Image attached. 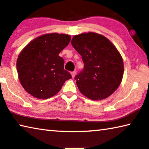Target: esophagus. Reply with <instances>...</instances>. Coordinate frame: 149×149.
<instances>
[{
	"instance_id": "34e87169",
	"label": "esophagus",
	"mask_w": 149,
	"mask_h": 149,
	"mask_svg": "<svg viewBox=\"0 0 149 149\" xmlns=\"http://www.w3.org/2000/svg\"><path fill=\"white\" fill-rule=\"evenodd\" d=\"M71 75H72V77L74 78L75 77V75H76V71L71 72Z\"/></svg>"
}]
</instances>
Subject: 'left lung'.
<instances>
[{"label": "left lung", "instance_id": "left-lung-1", "mask_svg": "<svg viewBox=\"0 0 149 149\" xmlns=\"http://www.w3.org/2000/svg\"><path fill=\"white\" fill-rule=\"evenodd\" d=\"M71 44L84 63L83 69L74 77L79 91L92 100L109 97L123 77L124 65L119 52L108 38L95 33L75 35Z\"/></svg>", "mask_w": 149, "mask_h": 149}]
</instances>
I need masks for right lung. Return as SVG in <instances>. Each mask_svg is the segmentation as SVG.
<instances>
[{
	"label": "right lung",
	"mask_w": 149,
	"mask_h": 149,
	"mask_svg": "<svg viewBox=\"0 0 149 149\" xmlns=\"http://www.w3.org/2000/svg\"><path fill=\"white\" fill-rule=\"evenodd\" d=\"M70 36L46 34L32 40L20 52L17 70L22 86L37 98H50L59 92L65 82L71 79L64 68L60 52L69 44Z\"/></svg>",
	"instance_id": "right-lung-1"
}]
</instances>
